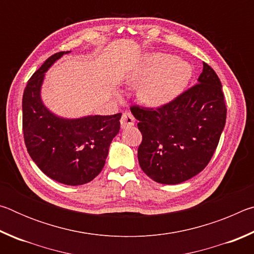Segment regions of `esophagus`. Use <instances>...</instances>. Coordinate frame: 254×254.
I'll list each match as a JSON object with an SVG mask.
<instances>
[{"mask_svg":"<svg viewBox=\"0 0 254 254\" xmlns=\"http://www.w3.org/2000/svg\"><path fill=\"white\" fill-rule=\"evenodd\" d=\"M132 126H134V118H133L131 112L126 111L121 118V127L123 128H126L128 127H132Z\"/></svg>","mask_w":254,"mask_h":254,"instance_id":"obj_1","label":"esophagus"}]
</instances>
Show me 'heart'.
Wrapping results in <instances>:
<instances>
[{
    "label": "heart",
    "instance_id": "heart-1",
    "mask_svg": "<svg viewBox=\"0 0 254 254\" xmlns=\"http://www.w3.org/2000/svg\"><path fill=\"white\" fill-rule=\"evenodd\" d=\"M189 64L169 54L147 55L127 77L134 87H140V98L151 107L166 105L178 97L191 78Z\"/></svg>",
    "mask_w": 254,
    "mask_h": 254
}]
</instances>
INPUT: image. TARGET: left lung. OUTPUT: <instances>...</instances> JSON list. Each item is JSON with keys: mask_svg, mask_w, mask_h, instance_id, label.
I'll use <instances>...</instances> for the list:
<instances>
[{"mask_svg": "<svg viewBox=\"0 0 254 254\" xmlns=\"http://www.w3.org/2000/svg\"><path fill=\"white\" fill-rule=\"evenodd\" d=\"M198 83L166 105L130 109L142 141L137 160L154 182L175 185L199 174L212 159L226 121L221 80L203 64Z\"/></svg>", "mask_w": 254, "mask_h": 254, "instance_id": "left-lung-1", "label": "left lung"}]
</instances>
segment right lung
<instances>
[{"mask_svg": "<svg viewBox=\"0 0 254 254\" xmlns=\"http://www.w3.org/2000/svg\"><path fill=\"white\" fill-rule=\"evenodd\" d=\"M67 53L50 56L28 80L22 98V130L30 157L42 173L58 183L77 186L102 171L122 114L66 120L46 109L40 98L45 72Z\"/></svg>", "mask_w": 254, "mask_h": 254, "instance_id": "obj_1", "label": "right lung"}]
</instances>
